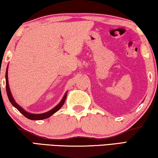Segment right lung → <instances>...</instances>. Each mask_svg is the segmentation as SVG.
Segmentation results:
<instances>
[{"label":"right lung","mask_w":158,"mask_h":158,"mask_svg":"<svg viewBox=\"0 0 158 158\" xmlns=\"http://www.w3.org/2000/svg\"><path fill=\"white\" fill-rule=\"evenodd\" d=\"M7 69H6V73H5V82H6V91H7V97H8V99L10 102H11L12 105L15 106L16 109H18V111H19L21 114H22L23 116L27 118L28 119L31 120H33V121H37V120H43V119H46L47 118L50 117L52 115H53L54 113H56L57 111L59 110V109L62 107L63 105L65 103V101L66 100L67 98V92L65 93V94L64 95L63 98L62 99V100L60 101V102L58 104V105L55 106L54 108H53L52 110H50L49 111L46 112V113L44 114H31L29 113V112H27L25 111L22 107L18 105V104L16 102L15 100L13 98L12 95L11 94V92H10V89L9 87V83H8V77H7Z\"/></svg>","instance_id":"obj_1"}]
</instances>
